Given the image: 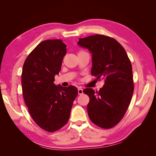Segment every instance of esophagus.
I'll use <instances>...</instances> for the list:
<instances>
[{
	"instance_id": "obj_1",
	"label": "esophagus",
	"mask_w": 156,
	"mask_h": 156,
	"mask_svg": "<svg viewBox=\"0 0 156 156\" xmlns=\"http://www.w3.org/2000/svg\"><path fill=\"white\" fill-rule=\"evenodd\" d=\"M78 94H79V95H81V94H83V89L79 88V89H78Z\"/></svg>"
}]
</instances>
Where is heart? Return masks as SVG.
Listing matches in <instances>:
<instances>
[{
	"label": "heart",
	"instance_id": "heart-1",
	"mask_svg": "<svg viewBox=\"0 0 156 156\" xmlns=\"http://www.w3.org/2000/svg\"><path fill=\"white\" fill-rule=\"evenodd\" d=\"M82 52H84V51H79V53H78V54H79V53H82Z\"/></svg>",
	"mask_w": 156,
	"mask_h": 156
}]
</instances>
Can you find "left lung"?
Listing matches in <instances>:
<instances>
[{
    "instance_id": "obj_1",
    "label": "left lung",
    "mask_w": 156,
    "mask_h": 156,
    "mask_svg": "<svg viewBox=\"0 0 156 156\" xmlns=\"http://www.w3.org/2000/svg\"><path fill=\"white\" fill-rule=\"evenodd\" d=\"M77 44L91 52L92 76L105 80L98 92L84 89L83 92L90 98L88 116L101 128H112L123 119L133 94L131 61L123 47L109 36H90L80 38Z\"/></svg>"
}]
</instances>
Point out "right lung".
<instances>
[{"label":"right lung","instance_id":"add662e5","mask_svg":"<svg viewBox=\"0 0 156 156\" xmlns=\"http://www.w3.org/2000/svg\"><path fill=\"white\" fill-rule=\"evenodd\" d=\"M66 45L61 40L41 41L28 55L23 66V96L36 124L48 132L66 124L77 88L54 84L55 75L61 70Z\"/></svg>","mask_w":156,"mask_h":156}]
</instances>
